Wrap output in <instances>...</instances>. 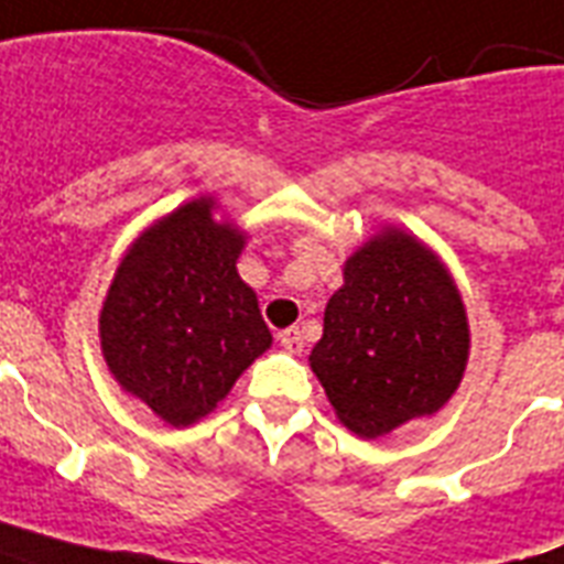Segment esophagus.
Listing matches in <instances>:
<instances>
[{
    "label": "esophagus",
    "mask_w": 564,
    "mask_h": 564,
    "mask_svg": "<svg viewBox=\"0 0 564 564\" xmlns=\"http://www.w3.org/2000/svg\"><path fill=\"white\" fill-rule=\"evenodd\" d=\"M278 339H281L283 348L292 354H299L301 348H304V336H301L299 327H286V330H281V336H278Z\"/></svg>",
    "instance_id": "1"
}]
</instances>
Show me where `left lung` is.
Here are the masks:
<instances>
[{"instance_id":"8db88e82","label":"left lung","mask_w":564,"mask_h":564,"mask_svg":"<svg viewBox=\"0 0 564 564\" xmlns=\"http://www.w3.org/2000/svg\"><path fill=\"white\" fill-rule=\"evenodd\" d=\"M468 322L451 274L419 239L383 230L345 263L310 366L357 436H383L456 392Z\"/></svg>"}]
</instances>
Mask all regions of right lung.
Listing matches in <instances>:
<instances>
[{
	"instance_id": "add662e5",
	"label": "right lung",
	"mask_w": 564,
	"mask_h": 564,
	"mask_svg": "<svg viewBox=\"0 0 564 564\" xmlns=\"http://www.w3.org/2000/svg\"><path fill=\"white\" fill-rule=\"evenodd\" d=\"M198 198L122 257L101 307V351L122 389L187 427L272 345L257 295L239 281L242 234Z\"/></svg>"
}]
</instances>
